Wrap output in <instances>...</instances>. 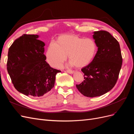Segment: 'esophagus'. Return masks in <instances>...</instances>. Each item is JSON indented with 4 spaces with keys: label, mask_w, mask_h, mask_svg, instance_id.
<instances>
[{
    "label": "esophagus",
    "mask_w": 134,
    "mask_h": 134,
    "mask_svg": "<svg viewBox=\"0 0 134 134\" xmlns=\"http://www.w3.org/2000/svg\"><path fill=\"white\" fill-rule=\"evenodd\" d=\"M66 71L68 72V73H69V74H72L74 72V71L71 70H66Z\"/></svg>",
    "instance_id": "obj_1"
}]
</instances>
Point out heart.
<instances>
[{"mask_svg":"<svg viewBox=\"0 0 134 134\" xmlns=\"http://www.w3.org/2000/svg\"><path fill=\"white\" fill-rule=\"evenodd\" d=\"M97 51V43L93 39L65 35L60 36L57 43H50L46 56L48 63L54 68H59L67 59V55L70 65L82 68L92 62Z\"/></svg>","mask_w":134,"mask_h":134,"instance_id":"heart-1","label":"heart"}]
</instances>
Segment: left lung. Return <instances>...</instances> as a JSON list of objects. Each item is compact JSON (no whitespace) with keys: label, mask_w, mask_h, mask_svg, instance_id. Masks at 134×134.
Returning <instances> with one entry per match:
<instances>
[{"label":"left lung","mask_w":134,"mask_h":134,"mask_svg":"<svg viewBox=\"0 0 134 134\" xmlns=\"http://www.w3.org/2000/svg\"><path fill=\"white\" fill-rule=\"evenodd\" d=\"M93 37L98 51L92 62L82 69L83 82L76 85L88 97H98L111 90L118 80L122 63L120 44L108 32L95 31Z\"/></svg>","instance_id":"left-lung-1"}]
</instances>
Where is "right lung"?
<instances>
[{"label": "right lung", "instance_id": "add662e5", "mask_svg": "<svg viewBox=\"0 0 134 134\" xmlns=\"http://www.w3.org/2000/svg\"><path fill=\"white\" fill-rule=\"evenodd\" d=\"M37 35L24 34L12 43L8 54L7 70L14 88L26 96H43L54 87L60 70L45 60L44 43Z\"/></svg>", "mask_w": 134, "mask_h": 134}]
</instances>
